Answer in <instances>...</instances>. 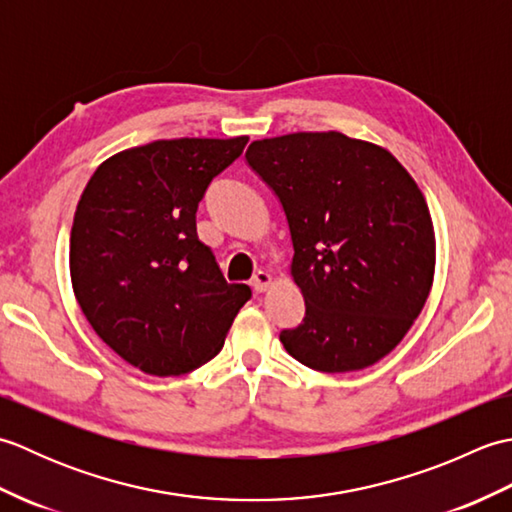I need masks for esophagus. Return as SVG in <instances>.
Returning <instances> with one entry per match:
<instances>
[{"mask_svg":"<svg viewBox=\"0 0 512 512\" xmlns=\"http://www.w3.org/2000/svg\"><path fill=\"white\" fill-rule=\"evenodd\" d=\"M270 284H273V277H270L266 270H257V273L253 275V279H250V286H253V290L257 292V295H262V292H266Z\"/></svg>","mask_w":512,"mask_h":512,"instance_id":"34e87169","label":"esophagus"}]
</instances>
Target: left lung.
Instances as JSON below:
<instances>
[{"mask_svg":"<svg viewBox=\"0 0 512 512\" xmlns=\"http://www.w3.org/2000/svg\"><path fill=\"white\" fill-rule=\"evenodd\" d=\"M246 162L286 213L290 273L303 321L281 330L290 356L325 374L378 363L429 297L436 266L431 215L387 149L339 132L255 140Z\"/></svg>","mask_w":512,"mask_h":512,"instance_id":"8db88e82","label":"left lung"}]
</instances>
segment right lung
I'll return each mask as SVG.
<instances>
[{"label":"right lung","instance_id":"1","mask_svg":"<svg viewBox=\"0 0 512 512\" xmlns=\"http://www.w3.org/2000/svg\"><path fill=\"white\" fill-rule=\"evenodd\" d=\"M248 136L176 138L125 149L94 171L74 213L70 275L94 332L129 365L180 376L222 350L250 299L226 284L195 213Z\"/></svg>","mask_w":512,"mask_h":512}]
</instances>
